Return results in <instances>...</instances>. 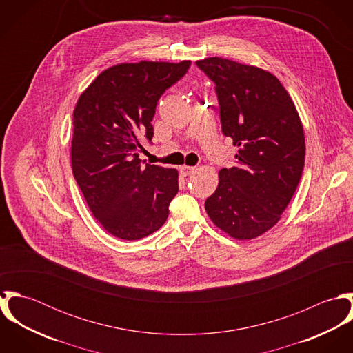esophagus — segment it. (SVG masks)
I'll list each match as a JSON object with an SVG mask.
<instances>
[{"instance_id":"esophagus-1","label":"esophagus","mask_w":353,"mask_h":353,"mask_svg":"<svg viewBox=\"0 0 353 353\" xmlns=\"http://www.w3.org/2000/svg\"><path fill=\"white\" fill-rule=\"evenodd\" d=\"M194 167H190V165H182L181 167V172L183 174V175H190L192 172H194Z\"/></svg>"}]
</instances>
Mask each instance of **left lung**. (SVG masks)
<instances>
[{"instance_id": "1", "label": "left lung", "mask_w": 353, "mask_h": 353, "mask_svg": "<svg viewBox=\"0 0 353 353\" xmlns=\"http://www.w3.org/2000/svg\"><path fill=\"white\" fill-rule=\"evenodd\" d=\"M196 63L214 83L223 134L239 147L236 165L220 170L205 209L230 236L254 239L280 220L299 185L305 154L302 122L272 73L219 57Z\"/></svg>"}]
</instances>
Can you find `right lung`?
Segmentation results:
<instances>
[{
  "mask_svg": "<svg viewBox=\"0 0 353 353\" xmlns=\"http://www.w3.org/2000/svg\"><path fill=\"white\" fill-rule=\"evenodd\" d=\"M190 61H141L101 72L73 111L72 170L91 212L111 235L137 241L157 231L178 193V171L145 164L143 141L153 137L160 97Z\"/></svg>",
  "mask_w": 353,
  "mask_h": 353,
  "instance_id": "right-lung-1",
  "label": "right lung"
}]
</instances>
